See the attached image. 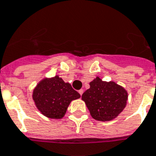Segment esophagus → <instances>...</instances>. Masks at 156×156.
Here are the masks:
<instances>
[{
    "instance_id": "esophagus-1",
    "label": "esophagus",
    "mask_w": 156,
    "mask_h": 156,
    "mask_svg": "<svg viewBox=\"0 0 156 156\" xmlns=\"http://www.w3.org/2000/svg\"><path fill=\"white\" fill-rule=\"evenodd\" d=\"M83 89H80V90H79V91H78V92H79V94H80L81 96H82V95H83Z\"/></svg>"
}]
</instances>
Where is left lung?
Wrapping results in <instances>:
<instances>
[{"mask_svg": "<svg viewBox=\"0 0 156 156\" xmlns=\"http://www.w3.org/2000/svg\"><path fill=\"white\" fill-rule=\"evenodd\" d=\"M91 117L99 121H110L125 108L128 93L114 82H104L99 77L90 83V88L82 95Z\"/></svg>", "mask_w": 156, "mask_h": 156, "instance_id": "1", "label": "left lung"}]
</instances>
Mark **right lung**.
Returning a JSON list of instances; mask_svg holds the SVG:
<instances>
[{
    "mask_svg": "<svg viewBox=\"0 0 156 156\" xmlns=\"http://www.w3.org/2000/svg\"><path fill=\"white\" fill-rule=\"evenodd\" d=\"M79 97L80 94L59 76L41 81L33 94L37 108L42 115L51 119L64 117L70 102Z\"/></svg>",
    "mask_w": 156,
    "mask_h": 156,
    "instance_id": "add662e5",
    "label": "right lung"
}]
</instances>
